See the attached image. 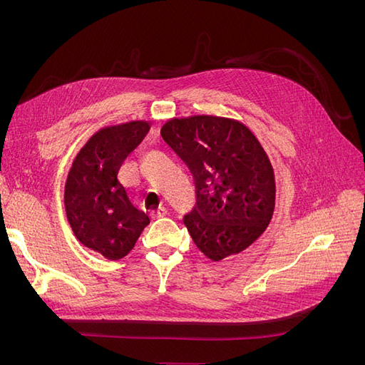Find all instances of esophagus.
Masks as SVG:
<instances>
[{
    "instance_id": "34e87169",
    "label": "esophagus",
    "mask_w": 365,
    "mask_h": 365,
    "mask_svg": "<svg viewBox=\"0 0 365 365\" xmlns=\"http://www.w3.org/2000/svg\"><path fill=\"white\" fill-rule=\"evenodd\" d=\"M169 215V210L165 207H160L158 210H155V212H152V217L153 219H158V217H164Z\"/></svg>"
}]
</instances>
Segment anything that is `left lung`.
<instances>
[{
    "label": "left lung",
    "instance_id": "8db88e82",
    "mask_svg": "<svg viewBox=\"0 0 365 365\" xmlns=\"http://www.w3.org/2000/svg\"><path fill=\"white\" fill-rule=\"evenodd\" d=\"M164 141L189 168L196 202L182 222L207 257L244 251L268 227L275 201L272 165L252 132L212 115L170 120Z\"/></svg>",
    "mask_w": 365,
    "mask_h": 365
}]
</instances>
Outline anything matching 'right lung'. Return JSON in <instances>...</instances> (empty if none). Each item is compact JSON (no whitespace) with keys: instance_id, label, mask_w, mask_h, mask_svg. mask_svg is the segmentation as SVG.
<instances>
[{"instance_id":"obj_1","label":"right lung","mask_w":365,"mask_h":365,"mask_svg":"<svg viewBox=\"0 0 365 365\" xmlns=\"http://www.w3.org/2000/svg\"><path fill=\"white\" fill-rule=\"evenodd\" d=\"M148 132L146 121L98 130L76 157L65 184V210L73 233L108 260L129 254L150 222L118 180L121 164Z\"/></svg>"}]
</instances>
